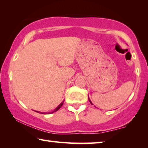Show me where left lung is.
Instances as JSON below:
<instances>
[{
	"mask_svg": "<svg viewBox=\"0 0 148 148\" xmlns=\"http://www.w3.org/2000/svg\"><path fill=\"white\" fill-rule=\"evenodd\" d=\"M88 100H89V102H90V103H91V104H92V102H91V100H90V98H89V97H88Z\"/></svg>",
	"mask_w": 148,
	"mask_h": 148,
	"instance_id": "1",
	"label": "left lung"
}]
</instances>
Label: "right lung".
Here are the masks:
<instances>
[{
  "label": "right lung",
  "instance_id": "right-lung-1",
  "mask_svg": "<svg viewBox=\"0 0 148 148\" xmlns=\"http://www.w3.org/2000/svg\"><path fill=\"white\" fill-rule=\"evenodd\" d=\"M63 102H64V101H62V102L61 103H60V104L59 105H58V106L57 107H56V108L55 109H54V110L53 111H52V112H48V114H52V113H53V112H56V111L59 110L60 107H61V106H62V104H63ZM36 112H39V113H40V114H45V112H38V111H36Z\"/></svg>",
  "mask_w": 148,
  "mask_h": 148
}]
</instances>
